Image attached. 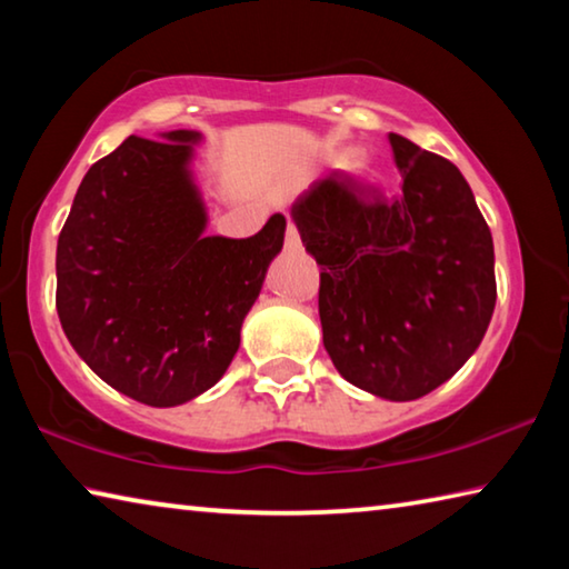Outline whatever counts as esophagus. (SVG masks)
Segmentation results:
<instances>
[{
	"label": "esophagus",
	"mask_w": 569,
	"mask_h": 569,
	"mask_svg": "<svg viewBox=\"0 0 569 569\" xmlns=\"http://www.w3.org/2000/svg\"><path fill=\"white\" fill-rule=\"evenodd\" d=\"M286 248L288 250H301V236H298V228L291 218H288V230H286Z\"/></svg>",
	"instance_id": "34e87169"
}]
</instances>
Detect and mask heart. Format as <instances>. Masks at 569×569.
Segmentation results:
<instances>
[{
    "label": "heart",
    "mask_w": 569,
    "mask_h": 569,
    "mask_svg": "<svg viewBox=\"0 0 569 569\" xmlns=\"http://www.w3.org/2000/svg\"><path fill=\"white\" fill-rule=\"evenodd\" d=\"M346 162H351V158H346Z\"/></svg>",
    "instance_id": "obj_1"
}]
</instances>
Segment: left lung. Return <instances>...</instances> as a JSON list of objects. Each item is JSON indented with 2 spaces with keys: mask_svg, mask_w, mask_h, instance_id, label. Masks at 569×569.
<instances>
[{
  "mask_svg": "<svg viewBox=\"0 0 569 569\" xmlns=\"http://www.w3.org/2000/svg\"><path fill=\"white\" fill-rule=\"evenodd\" d=\"M397 198L346 172L316 180L291 208L321 266L323 346L341 377L411 401L467 363L495 313V243L455 162L389 132Z\"/></svg>",
  "mask_w": 569,
  "mask_h": 569,
  "instance_id": "8db88e82",
  "label": "left lung"
}]
</instances>
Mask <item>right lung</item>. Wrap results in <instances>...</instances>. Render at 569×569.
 I'll use <instances>...</instances> for the list:
<instances>
[{"instance_id":"right-lung-1","label":"right lung","mask_w":569,"mask_h":569,"mask_svg":"<svg viewBox=\"0 0 569 569\" xmlns=\"http://www.w3.org/2000/svg\"><path fill=\"white\" fill-rule=\"evenodd\" d=\"M196 130L130 134L77 188L57 240V313L98 377L148 407L208 391L281 253L286 218L250 238L206 236L192 182Z\"/></svg>"}]
</instances>
